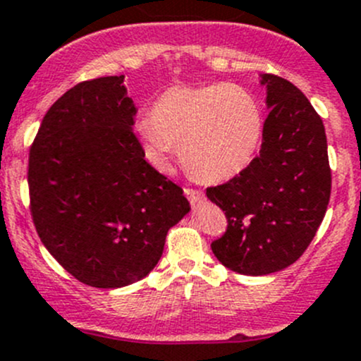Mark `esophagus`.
Returning <instances> with one entry per match:
<instances>
[{
  "instance_id": "obj_1",
  "label": "esophagus",
  "mask_w": 361,
  "mask_h": 361,
  "mask_svg": "<svg viewBox=\"0 0 361 361\" xmlns=\"http://www.w3.org/2000/svg\"><path fill=\"white\" fill-rule=\"evenodd\" d=\"M185 195H187L192 206H197V204H201L204 201L202 192L201 190H194V188H185Z\"/></svg>"
}]
</instances>
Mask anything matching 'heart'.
<instances>
[{
  "instance_id": "heart-1",
  "label": "heart",
  "mask_w": 361,
  "mask_h": 361,
  "mask_svg": "<svg viewBox=\"0 0 361 361\" xmlns=\"http://www.w3.org/2000/svg\"><path fill=\"white\" fill-rule=\"evenodd\" d=\"M136 134L159 169H169L173 147H181L188 173L204 183H218L238 176L257 157L264 113L243 85H174L154 101L150 118L137 120Z\"/></svg>"
}]
</instances>
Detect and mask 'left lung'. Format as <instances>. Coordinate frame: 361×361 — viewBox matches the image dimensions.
<instances>
[{
  "label": "left lung",
  "mask_w": 361,
  "mask_h": 361,
  "mask_svg": "<svg viewBox=\"0 0 361 361\" xmlns=\"http://www.w3.org/2000/svg\"><path fill=\"white\" fill-rule=\"evenodd\" d=\"M260 83L269 110L260 154L231 181L206 190L228 221L211 250L245 276L297 262L322 225L332 188L323 120L288 80L264 73Z\"/></svg>",
  "instance_id": "8db88e82"
}]
</instances>
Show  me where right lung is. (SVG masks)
Returning <instances> with one entry per match:
<instances>
[{
    "mask_svg": "<svg viewBox=\"0 0 361 361\" xmlns=\"http://www.w3.org/2000/svg\"><path fill=\"white\" fill-rule=\"evenodd\" d=\"M123 75L82 82L50 106L29 152L39 239L78 281L122 288L154 271L167 231L190 211L145 160Z\"/></svg>",
    "mask_w": 361,
    "mask_h": 361,
    "instance_id": "obj_1",
    "label": "right lung"
}]
</instances>
